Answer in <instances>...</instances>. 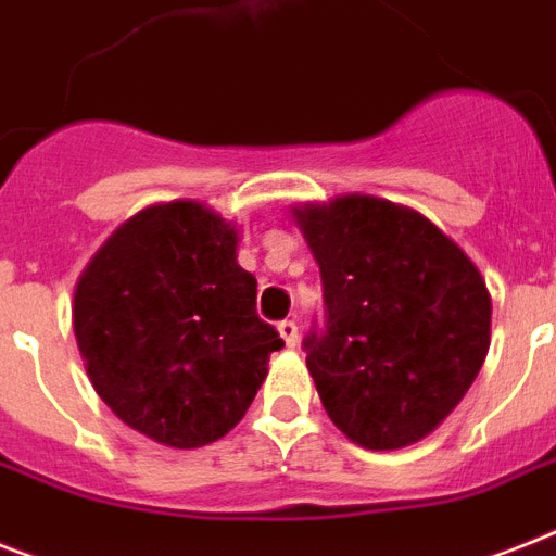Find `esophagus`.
Masks as SVG:
<instances>
[{
	"label": "esophagus",
	"instance_id": "obj_1",
	"mask_svg": "<svg viewBox=\"0 0 556 556\" xmlns=\"http://www.w3.org/2000/svg\"><path fill=\"white\" fill-rule=\"evenodd\" d=\"M279 337L286 340L288 349H296V342H300V328H296V323L293 319H282V323L277 325Z\"/></svg>",
	"mask_w": 556,
	"mask_h": 556
}]
</instances>
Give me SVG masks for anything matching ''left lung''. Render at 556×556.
<instances>
[{
    "mask_svg": "<svg viewBox=\"0 0 556 556\" xmlns=\"http://www.w3.org/2000/svg\"><path fill=\"white\" fill-rule=\"evenodd\" d=\"M293 219L323 277L325 325L302 349L331 422L371 451L428 437L489 354L477 265L431 219L365 193L293 207Z\"/></svg>",
    "mask_w": 556,
    "mask_h": 556,
    "instance_id": "8db88e82",
    "label": "left lung"
}]
</instances>
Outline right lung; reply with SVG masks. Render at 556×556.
I'll list each match as a JSON object with an SVG mask.
<instances>
[{
    "mask_svg": "<svg viewBox=\"0 0 556 556\" xmlns=\"http://www.w3.org/2000/svg\"><path fill=\"white\" fill-rule=\"evenodd\" d=\"M237 242V228L202 202L151 205L105 239L76 282V345L97 394L170 448L228 434L286 345L256 314Z\"/></svg>",
    "mask_w": 556,
    "mask_h": 556,
    "instance_id": "obj_1",
    "label": "right lung"
}]
</instances>
